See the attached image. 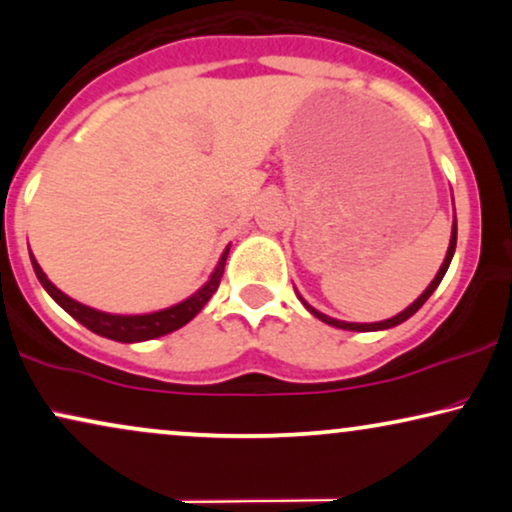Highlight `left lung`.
I'll use <instances>...</instances> for the list:
<instances>
[{
	"label": "left lung",
	"mask_w": 512,
	"mask_h": 512,
	"mask_svg": "<svg viewBox=\"0 0 512 512\" xmlns=\"http://www.w3.org/2000/svg\"><path fill=\"white\" fill-rule=\"evenodd\" d=\"M454 251H456V218H454V225H451V240H449V249H447V256H444V261H442V265H440V270H437V275H435V280L428 284V289L423 291L421 296L416 298L414 303L409 305V308H404L402 313H397L395 317H390V320H383V322H371V324H357V322H343V320H334V317H329V315H324V313H320V310H315L313 305L310 303H305L301 296V303L305 305V308H308V313H313L317 320H322V322H327V324H331V327H338V329H348V331H381V329H390V327H397V324H402L404 320H409L411 315L416 313L418 308H421L423 303L428 301L430 298V294H433V291L437 289V284L442 282V277H444V272H447V268H449V263H451V258H454Z\"/></svg>",
	"instance_id": "left-lung-1"
}]
</instances>
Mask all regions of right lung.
Here are the masks:
<instances>
[{"label": "right lung", "instance_id": "1", "mask_svg": "<svg viewBox=\"0 0 512 512\" xmlns=\"http://www.w3.org/2000/svg\"><path fill=\"white\" fill-rule=\"evenodd\" d=\"M230 247L223 251L221 261H218L216 270L211 272L209 282L204 284L202 289L195 291V294L185 298V301L171 305V308L157 310V313H148V315H110V313H101V310L89 308V305L75 301L68 294H63L56 284L49 282V277L44 275V270L39 268V263L35 261V256L30 254L32 268H35L37 280L42 282V287L46 289L53 301H56L65 313L75 317L79 324H84L86 329L94 331L98 336L112 338V341L119 343H138V341H150V338L171 334V331L181 329L183 324H188L192 317H195L199 310L207 305L211 296L216 294L218 284H221L223 277V268H225V258H228Z\"/></svg>", "mask_w": 512, "mask_h": 512}]
</instances>
